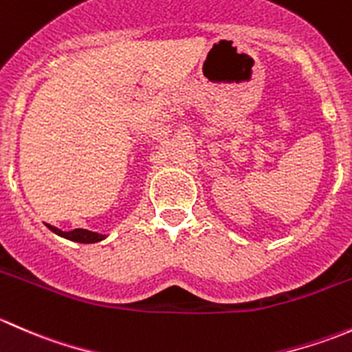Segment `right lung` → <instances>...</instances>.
Instances as JSON below:
<instances>
[{"mask_svg": "<svg viewBox=\"0 0 352 352\" xmlns=\"http://www.w3.org/2000/svg\"><path fill=\"white\" fill-rule=\"evenodd\" d=\"M47 228L51 232H54L56 235L63 236V239L71 240V242H80V243H97L100 240L105 239V235H100L97 232H90V230H83V228H76L73 232H63V230L56 228V226L47 225Z\"/></svg>", "mask_w": 352, "mask_h": 352, "instance_id": "right-lung-1", "label": "right lung"}]
</instances>
